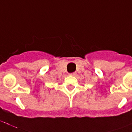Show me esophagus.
I'll use <instances>...</instances> for the list:
<instances>
[{"mask_svg": "<svg viewBox=\"0 0 132 132\" xmlns=\"http://www.w3.org/2000/svg\"><path fill=\"white\" fill-rule=\"evenodd\" d=\"M76 73H70L69 74V76H76Z\"/></svg>", "mask_w": 132, "mask_h": 132, "instance_id": "esophagus-1", "label": "esophagus"}]
</instances>
